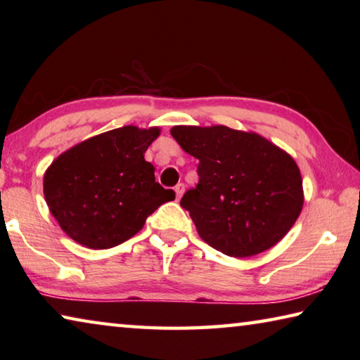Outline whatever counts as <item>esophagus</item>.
Segmentation results:
<instances>
[{"label": "esophagus", "mask_w": 360, "mask_h": 360, "mask_svg": "<svg viewBox=\"0 0 360 360\" xmlns=\"http://www.w3.org/2000/svg\"><path fill=\"white\" fill-rule=\"evenodd\" d=\"M184 191H186V186L184 184H182V182H181V184H178V186H176L174 187V192H176V198H181L182 197V193H184Z\"/></svg>", "instance_id": "obj_1"}]
</instances>
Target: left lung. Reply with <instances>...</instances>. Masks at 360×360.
<instances>
[{
  "instance_id": "8db88e82",
  "label": "left lung",
  "mask_w": 360,
  "mask_h": 360,
  "mask_svg": "<svg viewBox=\"0 0 360 360\" xmlns=\"http://www.w3.org/2000/svg\"><path fill=\"white\" fill-rule=\"evenodd\" d=\"M169 131L200 162L197 187L181 198L200 238L230 257H251L288 235L304 202L290 154L259 133L225 125Z\"/></svg>"
}]
</instances>
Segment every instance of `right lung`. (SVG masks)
Wrapping results in <instances>:
<instances>
[{
    "instance_id": "1",
    "label": "right lung",
    "mask_w": 360,
    "mask_h": 360,
    "mask_svg": "<svg viewBox=\"0 0 360 360\" xmlns=\"http://www.w3.org/2000/svg\"><path fill=\"white\" fill-rule=\"evenodd\" d=\"M158 127L125 125L92 136L60 154L44 173V198L71 240L109 249L131 238L174 192L155 182L144 152Z\"/></svg>"
}]
</instances>
